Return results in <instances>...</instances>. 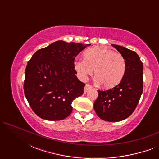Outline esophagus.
Here are the masks:
<instances>
[{"label":"esophagus","mask_w":159,"mask_h":159,"mask_svg":"<svg viewBox=\"0 0 159 159\" xmlns=\"http://www.w3.org/2000/svg\"><path fill=\"white\" fill-rule=\"evenodd\" d=\"M93 87L90 85V84H85V86H84V93H87V91H88L89 89H91Z\"/></svg>","instance_id":"1"}]
</instances>
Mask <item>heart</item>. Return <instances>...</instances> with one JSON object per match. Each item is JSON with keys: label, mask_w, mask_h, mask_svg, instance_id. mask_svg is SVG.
<instances>
[{"label": "heart", "mask_w": 159, "mask_h": 159, "mask_svg": "<svg viewBox=\"0 0 159 159\" xmlns=\"http://www.w3.org/2000/svg\"><path fill=\"white\" fill-rule=\"evenodd\" d=\"M83 59L75 61L74 68L82 80L93 74L103 88L111 89L122 80L126 70L125 60L119 53L105 46L91 48L83 53Z\"/></svg>", "instance_id": "heart-1"}]
</instances>
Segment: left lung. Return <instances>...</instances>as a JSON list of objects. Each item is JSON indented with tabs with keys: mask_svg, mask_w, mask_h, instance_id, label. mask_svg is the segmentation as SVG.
Instances as JSON below:
<instances>
[{
	"mask_svg": "<svg viewBox=\"0 0 159 159\" xmlns=\"http://www.w3.org/2000/svg\"><path fill=\"white\" fill-rule=\"evenodd\" d=\"M112 46L125 58V76L115 88L106 91L98 90V95L93 106L101 119L115 122L129 117L138 104L143 90V64L134 51L120 45Z\"/></svg>",
	"mask_w": 159,
	"mask_h": 159,
	"instance_id": "left-lung-1",
	"label": "left lung"
}]
</instances>
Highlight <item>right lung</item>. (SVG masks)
I'll return each instance as SVG.
<instances>
[{"mask_svg":"<svg viewBox=\"0 0 159 159\" xmlns=\"http://www.w3.org/2000/svg\"><path fill=\"white\" fill-rule=\"evenodd\" d=\"M90 45L58 40L33 54L25 70L24 92L30 107L41 119L62 120L72 111L71 103L83 94L75 58Z\"/></svg>","mask_w":159,"mask_h":159,"instance_id":"1","label":"right lung"}]
</instances>
